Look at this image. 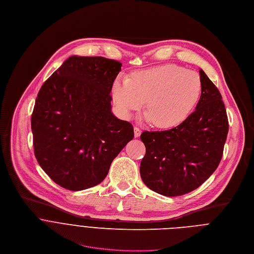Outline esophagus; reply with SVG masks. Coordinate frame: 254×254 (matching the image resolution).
I'll return each mask as SVG.
<instances>
[{"instance_id": "esophagus-1", "label": "esophagus", "mask_w": 254, "mask_h": 254, "mask_svg": "<svg viewBox=\"0 0 254 254\" xmlns=\"http://www.w3.org/2000/svg\"><path fill=\"white\" fill-rule=\"evenodd\" d=\"M141 135V129L139 127H134V136L137 138Z\"/></svg>"}]
</instances>
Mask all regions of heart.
Segmentation results:
<instances>
[{
	"label": "heart",
	"instance_id": "1",
	"mask_svg": "<svg viewBox=\"0 0 254 254\" xmlns=\"http://www.w3.org/2000/svg\"><path fill=\"white\" fill-rule=\"evenodd\" d=\"M200 76L174 64L139 71L129 79L119 76L112 93L121 115L129 118L146 100L145 118L158 128H172L191 113L201 95Z\"/></svg>",
	"mask_w": 254,
	"mask_h": 254
}]
</instances>
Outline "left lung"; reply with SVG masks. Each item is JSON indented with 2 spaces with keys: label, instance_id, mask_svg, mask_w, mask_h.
<instances>
[{
  "label": "left lung",
  "instance_id": "8db88e82",
  "mask_svg": "<svg viewBox=\"0 0 254 254\" xmlns=\"http://www.w3.org/2000/svg\"><path fill=\"white\" fill-rule=\"evenodd\" d=\"M201 96L196 109L180 125L165 131H144L146 153L140 174L147 187L165 196L198 188L218 167L228 133L221 94L200 70Z\"/></svg>",
  "mask_w": 254,
  "mask_h": 254
}]
</instances>
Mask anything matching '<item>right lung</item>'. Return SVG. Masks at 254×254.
Returning <instances> with one entry per match:
<instances>
[{"instance_id":"obj_1","label":"right lung","mask_w":254,"mask_h":254,"mask_svg":"<svg viewBox=\"0 0 254 254\" xmlns=\"http://www.w3.org/2000/svg\"><path fill=\"white\" fill-rule=\"evenodd\" d=\"M122 64L68 58L41 87L31 118L34 153L55 183L72 191L102 182L133 139L131 123L111 112L110 92Z\"/></svg>"}]
</instances>
